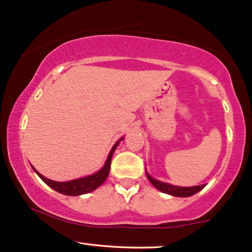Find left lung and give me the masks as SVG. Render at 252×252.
I'll list each match as a JSON object with an SVG mask.
<instances>
[{
	"mask_svg": "<svg viewBox=\"0 0 252 252\" xmlns=\"http://www.w3.org/2000/svg\"><path fill=\"white\" fill-rule=\"evenodd\" d=\"M146 175H147L148 180H150L151 183L154 186L155 188L159 189L160 191L166 192V194L172 195V196L188 197V196H191V195L196 194V192L200 191L201 189H203L204 187H206V185L195 186V187H179V186H173V185H169V183L158 181V180L152 178V176L147 172H146Z\"/></svg>",
	"mask_w": 252,
	"mask_h": 252,
	"instance_id": "8db88e82",
	"label": "left lung"
}]
</instances>
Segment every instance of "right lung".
<instances>
[{
    "label": "right lung",
    "instance_id": "1",
    "mask_svg": "<svg viewBox=\"0 0 252 252\" xmlns=\"http://www.w3.org/2000/svg\"><path fill=\"white\" fill-rule=\"evenodd\" d=\"M124 138H120L116 144H114L113 147L108 154L106 162H105L104 167L99 170V172L92 174L90 176H85V178H80V179H76L72 180V181H66V182H57V181H52V180L46 179L45 176H43L42 174H39L37 170L33 168L37 175L39 176L40 179L44 181L49 187H51L52 189H55L56 191L61 192V194L64 195H70V196H78V195H83V194H88L90 191H93L94 189H97L99 186H101L104 183L105 180L107 179L108 173H110V167H111V160L112 157H113L114 151H116L117 146L119 145V142L123 140Z\"/></svg>",
    "mask_w": 252,
    "mask_h": 252
}]
</instances>
